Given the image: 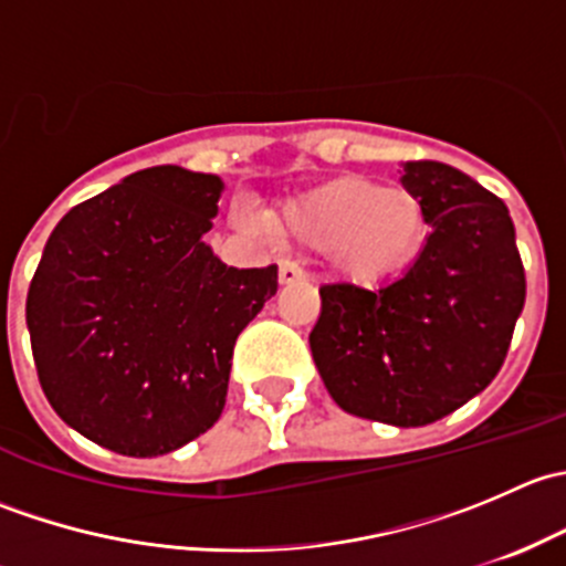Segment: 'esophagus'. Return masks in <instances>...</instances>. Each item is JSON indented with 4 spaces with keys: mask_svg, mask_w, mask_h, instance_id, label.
Returning <instances> with one entry per match:
<instances>
[{
    "mask_svg": "<svg viewBox=\"0 0 566 566\" xmlns=\"http://www.w3.org/2000/svg\"><path fill=\"white\" fill-rule=\"evenodd\" d=\"M306 273L301 271L298 265H295V262H282V265H279V284H293V282H301V279H304Z\"/></svg>",
    "mask_w": 566,
    "mask_h": 566,
    "instance_id": "1",
    "label": "esophagus"
}]
</instances>
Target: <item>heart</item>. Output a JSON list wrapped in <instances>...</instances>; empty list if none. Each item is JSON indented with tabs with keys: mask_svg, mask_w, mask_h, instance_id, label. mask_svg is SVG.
<instances>
[{
	"mask_svg": "<svg viewBox=\"0 0 566 566\" xmlns=\"http://www.w3.org/2000/svg\"><path fill=\"white\" fill-rule=\"evenodd\" d=\"M232 219L247 232L268 227L249 210H235ZM271 227L295 247L325 249L328 265L347 282L378 284L416 260L427 238V213L410 188L339 175L279 205Z\"/></svg>",
	"mask_w": 566,
	"mask_h": 566,
	"instance_id": "heart-1",
	"label": "heart"
}]
</instances>
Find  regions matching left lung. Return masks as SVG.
<instances>
[{"label": "left lung", "mask_w": 566, "mask_h": 566, "mask_svg": "<svg viewBox=\"0 0 566 566\" xmlns=\"http://www.w3.org/2000/svg\"><path fill=\"white\" fill-rule=\"evenodd\" d=\"M430 224L413 265L378 290L319 287L312 358L334 402L361 419L424 427L499 375L526 304L510 210L438 161L402 164Z\"/></svg>", "instance_id": "8db88e82"}]
</instances>
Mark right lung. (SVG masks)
Instances as JSON below:
<instances>
[{
    "label": "right lung",
    "mask_w": 566,
    "mask_h": 566,
    "mask_svg": "<svg viewBox=\"0 0 566 566\" xmlns=\"http://www.w3.org/2000/svg\"><path fill=\"white\" fill-rule=\"evenodd\" d=\"M224 180L150 167L76 205L27 295L38 378L67 427L125 458L208 432L238 334L276 295V265H224L205 243Z\"/></svg>",
    "instance_id": "right-lung-1"
}]
</instances>
